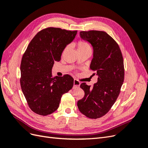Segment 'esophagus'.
<instances>
[{
    "label": "esophagus",
    "instance_id": "34e87169",
    "mask_svg": "<svg viewBox=\"0 0 148 148\" xmlns=\"http://www.w3.org/2000/svg\"><path fill=\"white\" fill-rule=\"evenodd\" d=\"M80 85V82L78 81V80L74 79L73 81V88H78Z\"/></svg>",
    "mask_w": 148,
    "mask_h": 148
}]
</instances>
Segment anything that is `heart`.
Wrapping results in <instances>:
<instances>
[{
	"instance_id": "1",
	"label": "heart",
	"mask_w": 148,
	"mask_h": 148,
	"mask_svg": "<svg viewBox=\"0 0 148 148\" xmlns=\"http://www.w3.org/2000/svg\"><path fill=\"white\" fill-rule=\"evenodd\" d=\"M78 52H90L91 53L92 47L91 44L84 40H79L77 42ZM68 47H66L64 51H66Z\"/></svg>"
}]
</instances>
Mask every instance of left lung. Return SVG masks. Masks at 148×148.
<instances>
[{"label": "left lung", "instance_id": "8db88e82", "mask_svg": "<svg viewBox=\"0 0 148 148\" xmlns=\"http://www.w3.org/2000/svg\"><path fill=\"white\" fill-rule=\"evenodd\" d=\"M80 37L93 47L90 69L95 71L98 78L93 87L81 84L84 96L77 106L86 117L96 119L108 112L119 95L124 81L123 59L118 44L104 31H83Z\"/></svg>", "mask_w": 148, "mask_h": 148}]
</instances>
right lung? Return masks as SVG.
<instances>
[{
    "label": "right lung",
    "instance_id": "1",
    "mask_svg": "<svg viewBox=\"0 0 148 148\" xmlns=\"http://www.w3.org/2000/svg\"><path fill=\"white\" fill-rule=\"evenodd\" d=\"M77 33V30L49 27L38 32L28 44L21 62L20 84L34 113L51 114L59 107L62 95L72 88L74 79L71 76L53 78L52 69Z\"/></svg>",
    "mask_w": 148,
    "mask_h": 148
}]
</instances>
